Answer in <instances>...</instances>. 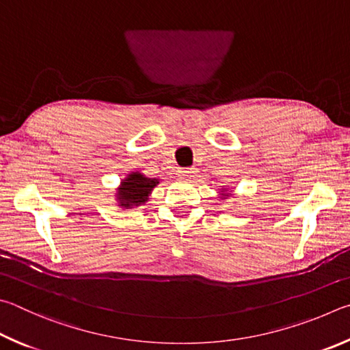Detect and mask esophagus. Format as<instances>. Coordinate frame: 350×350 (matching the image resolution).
Wrapping results in <instances>:
<instances>
[{
	"mask_svg": "<svg viewBox=\"0 0 350 350\" xmlns=\"http://www.w3.org/2000/svg\"><path fill=\"white\" fill-rule=\"evenodd\" d=\"M178 174H180V176H183V178H192V176H195V174H197V169H195V167L181 169Z\"/></svg>",
	"mask_w": 350,
	"mask_h": 350,
	"instance_id": "1",
	"label": "esophagus"
}]
</instances>
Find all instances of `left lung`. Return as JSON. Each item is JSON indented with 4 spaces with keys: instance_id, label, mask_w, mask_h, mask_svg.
<instances>
[{
    "instance_id": "left-lung-1",
    "label": "left lung",
    "mask_w": 350,
    "mask_h": 350,
    "mask_svg": "<svg viewBox=\"0 0 350 350\" xmlns=\"http://www.w3.org/2000/svg\"><path fill=\"white\" fill-rule=\"evenodd\" d=\"M230 195H232V189H229V186H219V189H218V198L219 200L229 198Z\"/></svg>"
}]
</instances>
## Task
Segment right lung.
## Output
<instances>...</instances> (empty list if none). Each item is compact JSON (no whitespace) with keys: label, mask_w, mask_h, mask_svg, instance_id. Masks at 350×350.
I'll use <instances>...</instances> for the list:
<instances>
[{"label":"right lung","mask_w":350,"mask_h":350,"mask_svg":"<svg viewBox=\"0 0 350 350\" xmlns=\"http://www.w3.org/2000/svg\"><path fill=\"white\" fill-rule=\"evenodd\" d=\"M159 185V178H149L139 170H132L120 181L115 191V203L120 209H133L149 201L152 191Z\"/></svg>","instance_id":"1"}]
</instances>
